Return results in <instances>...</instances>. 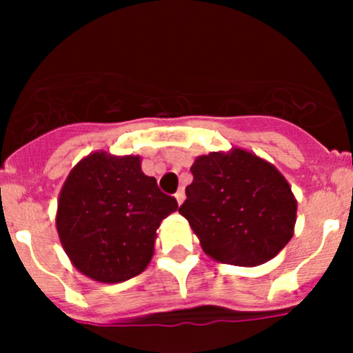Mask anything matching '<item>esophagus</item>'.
I'll list each match as a JSON object with an SVG mask.
<instances>
[{
	"mask_svg": "<svg viewBox=\"0 0 353 353\" xmlns=\"http://www.w3.org/2000/svg\"><path fill=\"white\" fill-rule=\"evenodd\" d=\"M174 196H176V201H177V205H183V201H184V190H179L177 191L176 194H174Z\"/></svg>",
	"mask_w": 353,
	"mask_h": 353,
	"instance_id": "34e87169",
	"label": "esophagus"
}]
</instances>
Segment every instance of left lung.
<instances>
[{"instance_id":"left-lung-1","label":"left lung","mask_w":353,"mask_h":353,"mask_svg":"<svg viewBox=\"0 0 353 353\" xmlns=\"http://www.w3.org/2000/svg\"><path fill=\"white\" fill-rule=\"evenodd\" d=\"M179 213L203 251L234 266L275 258L294 236L297 199L268 160L244 148L199 155Z\"/></svg>"}]
</instances>
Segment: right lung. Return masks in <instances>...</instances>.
Segmentation results:
<instances>
[{"mask_svg":"<svg viewBox=\"0 0 353 353\" xmlns=\"http://www.w3.org/2000/svg\"><path fill=\"white\" fill-rule=\"evenodd\" d=\"M176 198L145 176L140 155L99 150L83 157L59 191L56 229L74 268L101 283L140 275L155 251L157 229Z\"/></svg>","mask_w":353,"mask_h":353,"instance_id":"obj_1","label":"right lung"}]
</instances>
